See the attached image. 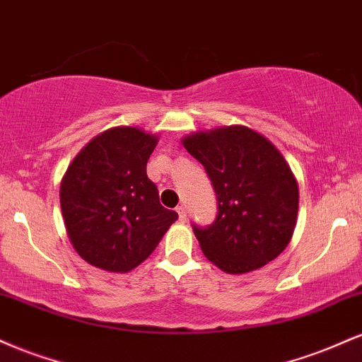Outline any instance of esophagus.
I'll list each match as a JSON object with an SVG mask.
<instances>
[{
    "label": "esophagus",
    "mask_w": 362,
    "mask_h": 362,
    "mask_svg": "<svg viewBox=\"0 0 362 362\" xmlns=\"http://www.w3.org/2000/svg\"><path fill=\"white\" fill-rule=\"evenodd\" d=\"M177 213H178V218H180V221H184V219L187 218V209L184 204H180L177 207Z\"/></svg>",
    "instance_id": "34e87169"
}]
</instances>
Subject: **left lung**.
Returning <instances> with one entry per match:
<instances>
[{
	"mask_svg": "<svg viewBox=\"0 0 362 362\" xmlns=\"http://www.w3.org/2000/svg\"><path fill=\"white\" fill-rule=\"evenodd\" d=\"M213 182L218 214L194 224L204 255L228 274L264 267L288 247L298 218V182L267 138L245 126L194 132L182 139Z\"/></svg>",
	"mask_w": 362,
	"mask_h": 362,
	"instance_id": "obj_1",
	"label": "left lung"
}]
</instances>
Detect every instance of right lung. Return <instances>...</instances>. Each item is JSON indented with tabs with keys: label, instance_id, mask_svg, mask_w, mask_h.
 Instances as JSON below:
<instances>
[{
	"label": "right lung",
	"instance_id": "obj_1",
	"mask_svg": "<svg viewBox=\"0 0 362 362\" xmlns=\"http://www.w3.org/2000/svg\"><path fill=\"white\" fill-rule=\"evenodd\" d=\"M158 136L112 127L74 156L59 199L69 242L78 255L109 272H127L156 248L178 219L160 204L146 175Z\"/></svg>",
	"mask_w": 362,
	"mask_h": 362
}]
</instances>
